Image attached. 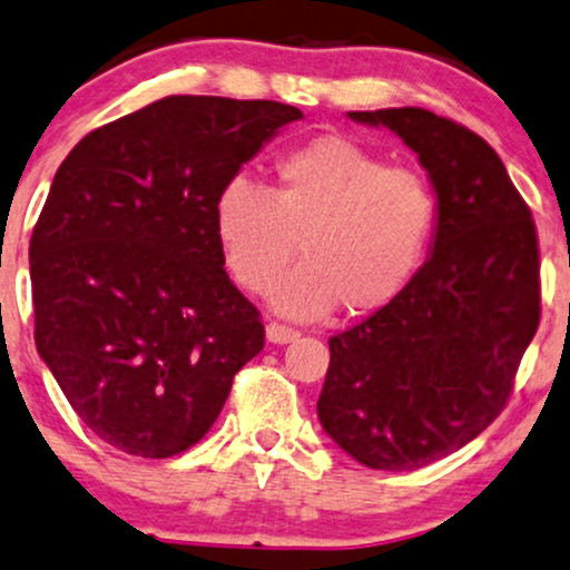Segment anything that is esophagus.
<instances>
[{"mask_svg":"<svg viewBox=\"0 0 570 570\" xmlns=\"http://www.w3.org/2000/svg\"><path fill=\"white\" fill-rule=\"evenodd\" d=\"M265 337H267V342H273V345H286V342L297 340L299 332L286 324H278V321H271V324L265 326Z\"/></svg>","mask_w":570,"mask_h":570,"instance_id":"esophagus-1","label":"esophagus"}]
</instances>
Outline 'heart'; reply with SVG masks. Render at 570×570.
<instances>
[{
	"instance_id": "b5f03b06",
	"label": "heart",
	"mask_w": 570,
	"mask_h": 570,
	"mask_svg": "<svg viewBox=\"0 0 570 570\" xmlns=\"http://www.w3.org/2000/svg\"><path fill=\"white\" fill-rule=\"evenodd\" d=\"M225 267L265 294L297 255L305 259L273 294L278 311L318 318L345 305L368 315L393 305L428 259L438 196L411 167L324 135L273 164L271 188L233 177L212 207Z\"/></svg>"
}]
</instances>
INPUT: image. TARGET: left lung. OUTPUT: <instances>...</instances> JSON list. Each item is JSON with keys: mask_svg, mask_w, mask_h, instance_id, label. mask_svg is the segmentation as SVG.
I'll return each mask as SVG.
<instances>
[{"mask_svg": "<svg viewBox=\"0 0 570 570\" xmlns=\"http://www.w3.org/2000/svg\"><path fill=\"white\" fill-rule=\"evenodd\" d=\"M420 156L438 194L433 255L409 289L328 340L318 420L372 470H420L502 414L541 315L531 209L489 142L424 108L351 111Z\"/></svg>", "mask_w": 570, "mask_h": 570, "instance_id": "1", "label": "left lung"}]
</instances>
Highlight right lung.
Instances as JSON below:
<instances>
[{"mask_svg": "<svg viewBox=\"0 0 570 570\" xmlns=\"http://www.w3.org/2000/svg\"><path fill=\"white\" fill-rule=\"evenodd\" d=\"M303 111L169 95L81 137L29 246L33 340L79 420L132 456L167 459L215 424L265 345L225 273L212 207Z\"/></svg>", "mask_w": 570, "mask_h": 570, "instance_id": "obj_1", "label": "right lung"}]
</instances>
